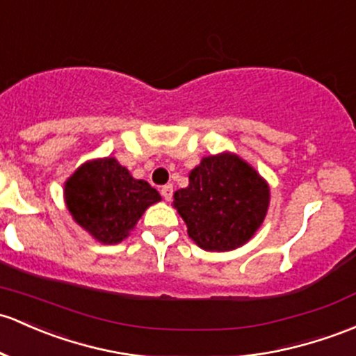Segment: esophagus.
<instances>
[{"mask_svg":"<svg viewBox=\"0 0 356 356\" xmlns=\"http://www.w3.org/2000/svg\"><path fill=\"white\" fill-rule=\"evenodd\" d=\"M161 195L164 200H171V197H173V185L161 186Z\"/></svg>","mask_w":356,"mask_h":356,"instance_id":"obj_1","label":"esophagus"}]
</instances>
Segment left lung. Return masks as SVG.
Listing matches in <instances>:
<instances>
[{"label": "left lung", "instance_id": "8db88e82", "mask_svg": "<svg viewBox=\"0 0 356 356\" xmlns=\"http://www.w3.org/2000/svg\"><path fill=\"white\" fill-rule=\"evenodd\" d=\"M265 179L238 156H209L175 193V207L202 250L231 251L248 243L266 216Z\"/></svg>", "mask_w": 356, "mask_h": 356}]
</instances>
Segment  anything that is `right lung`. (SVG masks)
<instances>
[{
    "mask_svg": "<svg viewBox=\"0 0 356 356\" xmlns=\"http://www.w3.org/2000/svg\"><path fill=\"white\" fill-rule=\"evenodd\" d=\"M66 204L74 220L105 244L120 243L149 205L161 200L144 179H134L113 158L83 164L67 179Z\"/></svg>",
    "mask_w": 356,
    "mask_h": 356,
    "instance_id": "add662e5",
    "label": "right lung"
}]
</instances>
